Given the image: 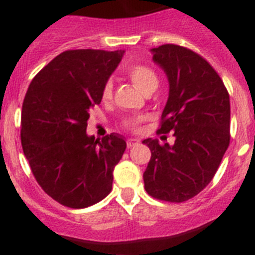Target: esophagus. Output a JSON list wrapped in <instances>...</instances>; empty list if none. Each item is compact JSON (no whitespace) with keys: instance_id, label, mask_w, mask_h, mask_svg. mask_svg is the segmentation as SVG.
Here are the masks:
<instances>
[{"instance_id":"obj_1","label":"esophagus","mask_w":255,"mask_h":255,"mask_svg":"<svg viewBox=\"0 0 255 255\" xmlns=\"http://www.w3.org/2000/svg\"><path fill=\"white\" fill-rule=\"evenodd\" d=\"M139 143H140V141H139L138 139H128V147L129 148L135 147V145H138Z\"/></svg>"}]
</instances>
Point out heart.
<instances>
[{"mask_svg":"<svg viewBox=\"0 0 255 255\" xmlns=\"http://www.w3.org/2000/svg\"><path fill=\"white\" fill-rule=\"evenodd\" d=\"M128 75L131 79V82L134 83L139 89L144 92V93H149L153 92L155 88L158 87V76L155 74L153 69L145 65H134L128 70ZM112 89H114V84L112 80H107L103 85L102 89V97L103 100H110L112 97ZM145 117L143 116H135L125 119L123 121V125L125 126L126 129L130 130H136L141 123L144 121Z\"/></svg>","mask_w":255,"mask_h":255,"instance_id":"b5f03b06","label":"heart"}]
</instances>
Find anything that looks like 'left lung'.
<instances>
[{
  "instance_id": "1",
  "label": "left lung",
  "mask_w": 255,
  "mask_h": 255,
  "mask_svg": "<svg viewBox=\"0 0 255 255\" xmlns=\"http://www.w3.org/2000/svg\"><path fill=\"white\" fill-rule=\"evenodd\" d=\"M152 52L170 82L157 134L172 131L175 143L144 139L152 153L144 188L155 199L182 203L212 181L229 148L230 96L217 71L197 52L177 44Z\"/></svg>"
}]
</instances>
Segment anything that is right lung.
<instances>
[{"label":"right lung","mask_w":255,"mask_h":255,"mask_svg":"<svg viewBox=\"0 0 255 255\" xmlns=\"http://www.w3.org/2000/svg\"><path fill=\"white\" fill-rule=\"evenodd\" d=\"M124 51L70 49L33 78L21 111V145L44 193L69 208H87L110 194L126 149L120 134L88 136L89 110Z\"/></svg>","instance_id":"obj_1"}]
</instances>
